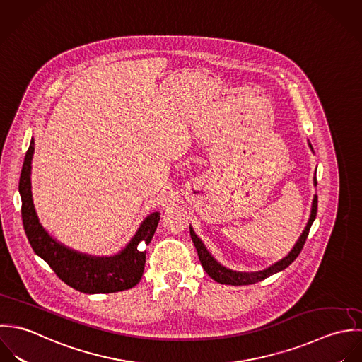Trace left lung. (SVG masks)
Returning <instances> with one entry per match:
<instances>
[{"label": "left lung", "instance_id": "obj_1", "mask_svg": "<svg viewBox=\"0 0 362 362\" xmlns=\"http://www.w3.org/2000/svg\"><path fill=\"white\" fill-rule=\"evenodd\" d=\"M312 148V145H310ZM317 185L316 182V176H315V186ZM316 211H317V196L313 197V203H312V211H310V218L306 223V228L303 230V233L300 235L299 240L296 242V245L293 246V249L289 252L288 256L284 257L283 260H280L279 263H276L274 266L263 270V272H259V273H236V272H232L229 269H225L222 267L218 262H216V259L209 253V250L206 249L204 243L199 239V236L194 233V230L192 229L190 226V235H192V239H193V243L197 249V255H199V259H200V263L203 266V269L206 270V273L213 279L216 280L219 284H225V286H250V284H255V283H259L262 280H266L267 277L287 269L289 264L298 257V255L300 253L305 242H306V238L309 235V229L316 218Z\"/></svg>", "mask_w": 362, "mask_h": 362}]
</instances>
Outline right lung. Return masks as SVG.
<instances>
[{
    "instance_id": "obj_1",
    "label": "right lung",
    "mask_w": 362,
    "mask_h": 362,
    "mask_svg": "<svg viewBox=\"0 0 362 362\" xmlns=\"http://www.w3.org/2000/svg\"><path fill=\"white\" fill-rule=\"evenodd\" d=\"M35 140L32 139L22 173L19 179V193L22 199V222L28 240L37 256H40L67 286L83 293H109L136 287L144 273L145 252L156 230L159 213L145 218L132 242L113 257H90L81 255L54 240L42 226L36 216L32 190L30 169Z\"/></svg>"
}]
</instances>
